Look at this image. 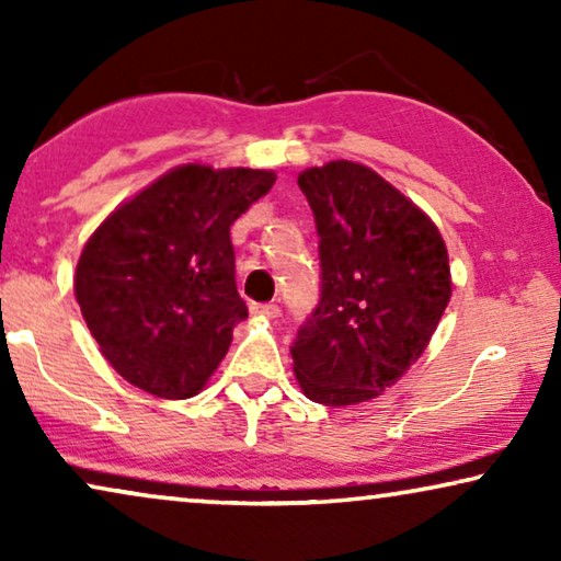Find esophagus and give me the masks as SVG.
<instances>
[{"label": "esophagus", "mask_w": 561, "mask_h": 561, "mask_svg": "<svg viewBox=\"0 0 561 561\" xmlns=\"http://www.w3.org/2000/svg\"><path fill=\"white\" fill-rule=\"evenodd\" d=\"M250 313L255 319H278L280 317V309L275 304H252L250 306Z\"/></svg>", "instance_id": "obj_1"}]
</instances>
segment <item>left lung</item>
Wrapping results in <instances>:
<instances>
[{"instance_id":"obj_1","label":"left lung","mask_w":561,"mask_h":561,"mask_svg":"<svg viewBox=\"0 0 561 561\" xmlns=\"http://www.w3.org/2000/svg\"><path fill=\"white\" fill-rule=\"evenodd\" d=\"M319 232L321 301L290 347L304 396L357 405L424 355L451 298L432 217L373 168L329 160L298 173Z\"/></svg>"}]
</instances>
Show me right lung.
Returning a JSON list of instances; mask_svg holds the SVG:
<instances>
[{"label":"right lung","mask_w":561,"mask_h":561,"mask_svg":"<svg viewBox=\"0 0 561 561\" xmlns=\"http://www.w3.org/2000/svg\"><path fill=\"white\" fill-rule=\"evenodd\" d=\"M260 168L175 165L122 202L83 244L76 301L129 386L181 401L202 393L248 319L229 227L273 188Z\"/></svg>","instance_id":"add662e5"}]
</instances>
